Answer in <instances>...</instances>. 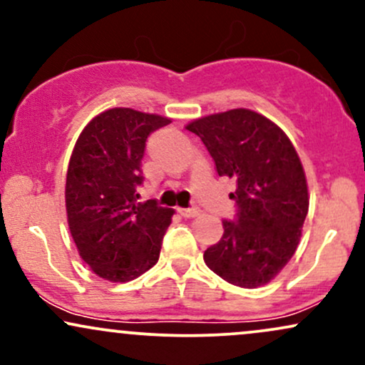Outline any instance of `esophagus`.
<instances>
[{
  "instance_id": "obj_1",
  "label": "esophagus",
  "mask_w": 365,
  "mask_h": 365,
  "mask_svg": "<svg viewBox=\"0 0 365 365\" xmlns=\"http://www.w3.org/2000/svg\"><path fill=\"white\" fill-rule=\"evenodd\" d=\"M178 212L183 217H195V216H199L200 209L199 207H183V209H178Z\"/></svg>"
}]
</instances>
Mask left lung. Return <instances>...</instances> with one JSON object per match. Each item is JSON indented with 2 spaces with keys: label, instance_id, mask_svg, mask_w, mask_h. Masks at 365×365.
Here are the masks:
<instances>
[{
  "label": "left lung",
  "instance_id": "1",
  "mask_svg": "<svg viewBox=\"0 0 365 365\" xmlns=\"http://www.w3.org/2000/svg\"><path fill=\"white\" fill-rule=\"evenodd\" d=\"M206 145L220 177L232 178L237 212L223 220L204 262L242 288L269 283L295 254L309 211L305 173L284 132L250 110H230L187 125Z\"/></svg>",
  "mask_w": 365,
  "mask_h": 365
}]
</instances>
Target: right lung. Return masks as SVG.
Listing matches in <instances>:
<instances>
[{"label": "right lung", "instance_id": "obj_1", "mask_svg": "<svg viewBox=\"0 0 365 365\" xmlns=\"http://www.w3.org/2000/svg\"><path fill=\"white\" fill-rule=\"evenodd\" d=\"M170 118L130 108L96 116L82 130L66 171V215L81 257L110 282H130L159 259L173 211L139 202L145 140Z\"/></svg>", "mask_w": 365, "mask_h": 365}]
</instances>
